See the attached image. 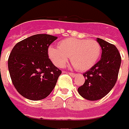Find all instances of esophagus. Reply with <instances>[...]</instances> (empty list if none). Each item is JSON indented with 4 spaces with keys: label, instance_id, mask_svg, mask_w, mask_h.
Returning a JSON list of instances; mask_svg holds the SVG:
<instances>
[{
    "label": "esophagus",
    "instance_id": "esophagus-1",
    "mask_svg": "<svg viewBox=\"0 0 129 129\" xmlns=\"http://www.w3.org/2000/svg\"><path fill=\"white\" fill-rule=\"evenodd\" d=\"M69 74L72 76V77H75V76H77L76 73H69Z\"/></svg>",
    "mask_w": 129,
    "mask_h": 129
}]
</instances>
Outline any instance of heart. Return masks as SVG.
I'll list each match as a JSON object with an SVG mask.
<instances>
[{"label":"heart","instance_id":"b5f03b06","mask_svg":"<svg viewBox=\"0 0 129 129\" xmlns=\"http://www.w3.org/2000/svg\"><path fill=\"white\" fill-rule=\"evenodd\" d=\"M101 53V46L94 39L68 38L61 41L58 47L49 46L48 56L55 66L64 67L69 56L77 70L85 71L97 62Z\"/></svg>","mask_w":129,"mask_h":129}]
</instances>
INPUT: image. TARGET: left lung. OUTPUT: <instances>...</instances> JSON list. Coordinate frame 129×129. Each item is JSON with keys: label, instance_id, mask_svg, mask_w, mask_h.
<instances>
[{"label": "left lung", "instance_id": "obj_1", "mask_svg": "<svg viewBox=\"0 0 129 129\" xmlns=\"http://www.w3.org/2000/svg\"><path fill=\"white\" fill-rule=\"evenodd\" d=\"M102 48L101 59L83 73L85 81L78 91L83 98L94 101L104 98L115 85L118 78L121 58L112 44L98 38Z\"/></svg>", "mask_w": 129, "mask_h": 129}]
</instances>
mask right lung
<instances>
[{
	"mask_svg": "<svg viewBox=\"0 0 129 129\" xmlns=\"http://www.w3.org/2000/svg\"><path fill=\"white\" fill-rule=\"evenodd\" d=\"M57 37L46 34L31 36L17 43L8 65L13 85L31 100L46 98L53 90L61 71L49 58L48 48Z\"/></svg>",
	"mask_w": 129,
	"mask_h": 129,
	"instance_id": "right-lung-1",
	"label": "right lung"
}]
</instances>
